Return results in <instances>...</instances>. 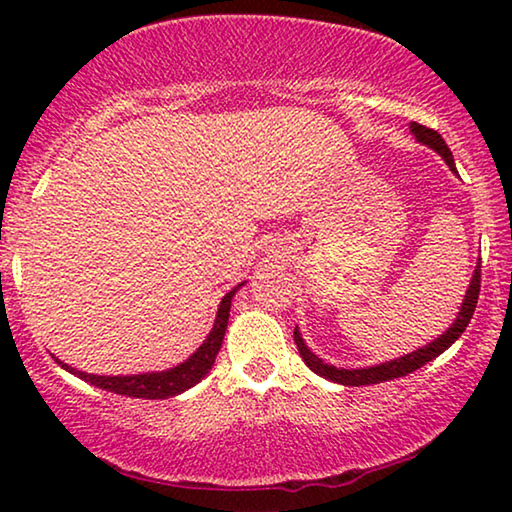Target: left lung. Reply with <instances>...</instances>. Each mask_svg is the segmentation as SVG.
Masks as SVG:
<instances>
[{
  "label": "left lung",
  "mask_w": 512,
  "mask_h": 512,
  "mask_svg": "<svg viewBox=\"0 0 512 512\" xmlns=\"http://www.w3.org/2000/svg\"><path fill=\"white\" fill-rule=\"evenodd\" d=\"M411 133L415 135V140L431 146L433 151L443 155V160L449 164V169L456 171V164H454V155L449 151V146L445 144L443 137H440L433 128H427L418 124V121H411ZM481 264V262H479ZM479 291H481V266L474 268V275H472V282H470V289L465 293V300H463V307L458 311L456 316V323L447 329V332L440 336L429 345H424V348L415 350L411 354H406V357H400L395 361H388V363H381V366H372V368H361V370H343V368H336V366H327L323 359H318L314 352H311L305 341H302V336L298 332V327L293 329V341L298 345V352L300 357L305 359L307 366L316 372V375L325 377L329 381H336V384H343V386H368V384H379V381H388V379H397V377H404L409 375V372L422 368L424 363H429L431 359H436L438 354H443L449 345H452L458 336L465 332V327L470 325V318L476 309V300H479Z\"/></svg>",
  "instance_id": "1"
}]
</instances>
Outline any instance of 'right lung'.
<instances>
[{
    "instance_id": "add662e5",
    "label": "right lung",
    "mask_w": 512,
    "mask_h": 512,
    "mask_svg": "<svg viewBox=\"0 0 512 512\" xmlns=\"http://www.w3.org/2000/svg\"><path fill=\"white\" fill-rule=\"evenodd\" d=\"M235 291L237 289H232L230 293H225L223 296L212 332H210V336H207L201 348H198L185 363H180V366L171 368V370L149 372V375H131V377H99V375H88V372L69 368L67 363L58 361V359L56 361L65 370L72 372V375L81 377L83 381H90V384L103 388V391L128 395V397H144V400H167V397H173V395L187 391V388H192L207 375V372L212 370L216 354H219V350H221L225 327H228L230 302H232V296H235Z\"/></svg>"
}]
</instances>
